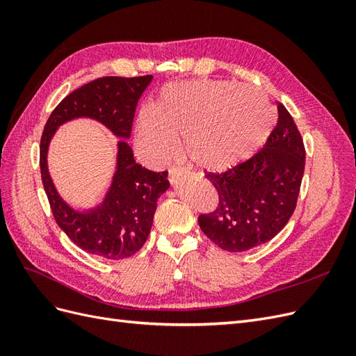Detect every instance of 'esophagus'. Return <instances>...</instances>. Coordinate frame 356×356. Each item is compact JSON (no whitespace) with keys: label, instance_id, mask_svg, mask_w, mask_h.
Segmentation results:
<instances>
[{"label":"esophagus","instance_id":"esophagus-1","mask_svg":"<svg viewBox=\"0 0 356 356\" xmlns=\"http://www.w3.org/2000/svg\"><path fill=\"white\" fill-rule=\"evenodd\" d=\"M187 174V170H186V168H182V166H172L170 169H169V181H170V184L172 186H175V184H178V181L184 177Z\"/></svg>","mask_w":356,"mask_h":356}]
</instances>
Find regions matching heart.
Returning <instances> with one entry per match:
<instances>
[{
  "instance_id": "heart-1",
  "label": "heart",
  "mask_w": 356,
  "mask_h": 356,
  "mask_svg": "<svg viewBox=\"0 0 356 356\" xmlns=\"http://www.w3.org/2000/svg\"><path fill=\"white\" fill-rule=\"evenodd\" d=\"M276 111L268 96L254 86L197 80L168 83L152 108L136 114L138 145L153 163L174 152L182 134L184 149L208 170H225L250 159L270 136Z\"/></svg>"
}]
</instances>
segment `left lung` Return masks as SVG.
<instances>
[{"mask_svg":"<svg viewBox=\"0 0 356 356\" xmlns=\"http://www.w3.org/2000/svg\"><path fill=\"white\" fill-rule=\"evenodd\" d=\"M277 124L250 160L207 178L218 207L199 225L221 250L242 252L273 239L293 215L305 174V144L293 117L277 104Z\"/></svg>","mask_w":356,"mask_h":356,"instance_id":"obj_1","label":"left lung"}]
</instances>
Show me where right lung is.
Here are the masks:
<instances>
[{"mask_svg":"<svg viewBox=\"0 0 356 356\" xmlns=\"http://www.w3.org/2000/svg\"><path fill=\"white\" fill-rule=\"evenodd\" d=\"M152 80L153 75L102 77L81 86L53 110L41 136V179L53 217L83 251L108 260H122L141 250L152 232L157 200L170 187L168 172H153L138 165L126 141L131 138L138 101ZM77 118L98 121L119 138L112 184L104 199L90 209H74L58 195L47 163L56 131Z\"/></svg>","mask_w":356,"mask_h":356,"instance_id":"right-lung-1","label":"right lung"}]
</instances>
